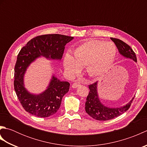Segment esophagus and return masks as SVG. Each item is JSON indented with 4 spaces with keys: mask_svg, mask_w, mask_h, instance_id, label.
<instances>
[{
    "mask_svg": "<svg viewBox=\"0 0 147 147\" xmlns=\"http://www.w3.org/2000/svg\"><path fill=\"white\" fill-rule=\"evenodd\" d=\"M79 86H80V83H79V82H75V83H74L73 85H72V88H76Z\"/></svg>",
    "mask_w": 147,
    "mask_h": 147,
    "instance_id": "34e87169",
    "label": "esophagus"
}]
</instances>
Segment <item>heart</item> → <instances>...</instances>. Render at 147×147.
Here are the masks:
<instances>
[{"instance_id":"obj_1","label":"heart","mask_w":147,"mask_h":147,"mask_svg":"<svg viewBox=\"0 0 147 147\" xmlns=\"http://www.w3.org/2000/svg\"><path fill=\"white\" fill-rule=\"evenodd\" d=\"M117 49L112 42L90 40L78 47L73 52V57L66 54L63 65L68 76L73 77L85 66L86 71L91 77L101 76L107 73L113 64Z\"/></svg>"}]
</instances>
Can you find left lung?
<instances>
[{
	"label": "left lung",
	"mask_w": 147,
	"mask_h": 147,
	"mask_svg": "<svg viewBox=\"0 0 147 147\" xmlns=\"http://www.w3.org/2000/svg\"><path fill=\"white\" fill-rule=\"evenodd\" d=\"M116 45L119 54L127 59H131L137 62L135 53L133 49L126 43L119 39L111 38ZM90 92L87 96L85 103V111L86 113L92 118L98 121H108L112 119L119 115L123 114L128 110L134 97L123 106L119 107H110L103 104L99 98L98 94V82L92 84L88 86Z\"/></svg>",
	"instance_id": "left-lung-1"
}]
</instances>
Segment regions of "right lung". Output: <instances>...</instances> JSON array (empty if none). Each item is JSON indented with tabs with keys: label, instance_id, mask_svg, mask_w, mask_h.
I'll return each instance as SVG.
<instances>
[{
	"label": "right lung",
	"instance_id": "right-lung-1",
	"mask_svg": "<svg viewBox=\"0 0 147 147\" xmlns=\"http://www.w3.org/2000/svg\"><path fill=\"white\" fill-rule=\"evenodd\" d=\"M74 38L59 34L38 36L26 43L19 52L14 67V90L21 104L26 112L40 117H47L57 112L62 98L69 89L70 84L61 82L53 74L47 89L34 94L24 86V76L27 69L36 59L43 57L61 61L65 45Z\"/></svg>",
	"mask_w": 147,
	"mask_h": 147
}]
</instances>
